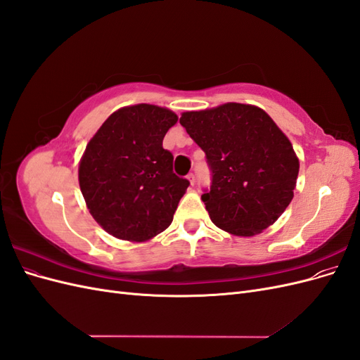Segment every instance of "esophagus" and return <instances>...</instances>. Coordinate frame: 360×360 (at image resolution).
<instances>
[{
    "mask_svg": "<svg viewBox=\"0 0 360 360\" xmlns=\"http://www.w3.org/2000/svg\"><path fill=\"white\" fill-rule=\"evenodd\" d=\"M188 180L191 181V184H192V186H193V184H195V174H189V176H188Z\"/></svg>",
    "mask_w": 360,
    "mask_h": 360,
    "instance_id": "1",
    "label": "esophagus"
}]
</instances>
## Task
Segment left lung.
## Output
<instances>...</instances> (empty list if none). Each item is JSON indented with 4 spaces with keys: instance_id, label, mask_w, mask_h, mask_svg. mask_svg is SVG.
Wrapping results in <instances>:
<instances>
[{
    "instance_id": "1",
    "label": "left lung",
    "mask_w": 360,
    "mask_h": 360,
    "mask_svg": "<svg viewBox=\"0 0 360 360\" xmlns=\"http://www.w3.org/2000/svg\"><path fill=\"white\" fill-rule=\"evenodd\" d=\"M180 124L205 153L210 191L201 195L212 222L234 236L266 230L291 202L299 159L261 108L225 103L183 112Z\"/></svg>"
}]
</instances>
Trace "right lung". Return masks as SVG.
Returning a JSON list of instances; mask_svg holds the SVG:
<instances>
[{
	"label": "right lung",
	"instance_id": "obj_1",
	"mask_svg": "<svg viewBox=\"0 0 360 360\" xmlns=\"http://www.w3.org/2000/svg\"><path fill=\"white\" fill-rule=\"evenodd\" d=\"M179 117L167 108L139 103L108 117L79 163L86 207L105 231L122 240L146 242L171 225L189 181L172 171L162 147Z\"/></svg>",
	"mask_w": 360,
	"mask_h": 360
}]
</instances>
